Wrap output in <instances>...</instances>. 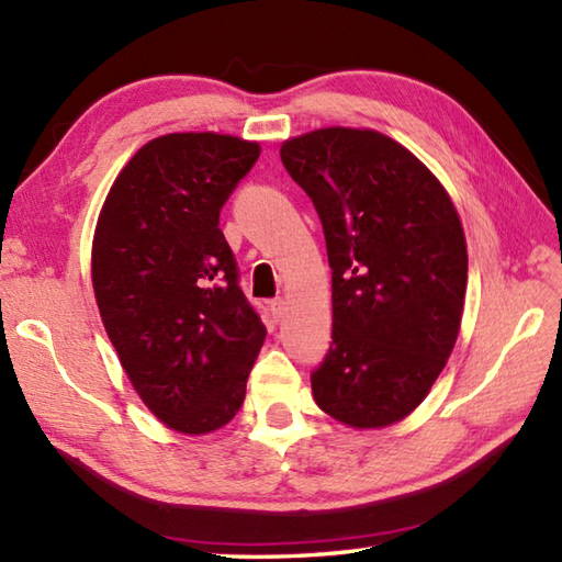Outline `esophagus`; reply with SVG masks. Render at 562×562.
Segmentation results:
<instances>
[{
  "label": "esophagus",
  "mask_w": 562,
  "mask_h": 562,
  "mask_svg": "<svg viewBox=\"0 0 562 562\" xmlns=\"http://www.w3.org/2000/svg\"><path fill=\"white\" fill-rule=\"evenodd\" d=\"M270 314H272L274 321H282L284 314H288V302L280 300V296H278V300H272L270 302Z\"/></svg>",
  "instance_id": "1"
}]
</instances>
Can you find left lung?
<instances>
[{
  "mask_svg": "<svg viewBox=\"0 0 562 562\" xmlns=\"http://www.w3.org/2000/svg\"><path fill=\"white\" fill-rule=\"evenodd\" d=\"M280 157L314 202L333 270V342L314 398L348 427H389L425 401L459 338V212L439 178L376 130H312L284 139Z\"/></svg>",
  "mask_w": 562,
  "mask_h": 562,
  "instance_id": "1",
  "label": "left lung"
}]
</instances>
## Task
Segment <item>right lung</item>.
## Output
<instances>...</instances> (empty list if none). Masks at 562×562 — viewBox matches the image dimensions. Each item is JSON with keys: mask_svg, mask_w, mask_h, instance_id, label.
Instances as JSON below:
<instances>
[{"mask_svg": "<svg viewBox=\"0 0 562 562\" xmlns=\"http://www.w3.org/2000/svg\"><path fill=\"white\" fill-rule=\"evenodd\" d=\"M258 157V142L234 135L151 139L117 173L93 232L103 328L142 403L181 435L232 420L266 340L220 229Z\"/></svg>", "mask_w": 562, "mask_h": 562, "instance_id": "1", "label": "right lung"}]
</instances>
